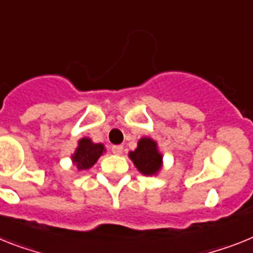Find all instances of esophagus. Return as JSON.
I'll list each match as a JSON object with an SVG mask.
<instances>
[{
  "label": "esophagus",
  "mask_w": 253,
  "mask_h": 253,
  "mask_svg": "<svg viewBox=\"0 0 253 253\" xmlns=\"http://www.w3.org/2000/svg\"><path fill=\"white\" fill-rule=\"evenodd\" d=\"M112 152H113L114 154H122L123 146L122 145H113L112 146Z\"/></svg>",
  "instance_id": "1"
}]
</instances>
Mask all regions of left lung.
I'll return each mask as SVG.
<instances>
[{"label": "left lung", "instance_id": "obj_1", "mask_svg": "<svg viewBox=\"0 0 253 253\" xmlns=\"http://www.w3.org/2000/svg\"><path fill=\"white\" fill-rule=\"evenodd\" d=\"M128 157L140 172L145 176L157 175L162 169V154L158 152L157 143L150 137L139 140L137 148L128 153Z\"/></svg>", "mask_w": 253, "mask_h": 253}]
</instances>
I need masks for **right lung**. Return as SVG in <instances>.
<instances>
[{"instance_id": "add662e5", "label": "right lung", "mask_w": 253, "mask_h": 253, "mask_svg": "<svg viewBox=\"0 0 253 253\" xmlns=\"http://www.w3.org/2000/svg\"><path fill=\"white\" fill-rule=\"evenodd\" d=\"M105 152L103 144H95L88 137H82L78 141L76 152L72 154V161L78 169H88Z\"/></svg>"}]
</instances>
